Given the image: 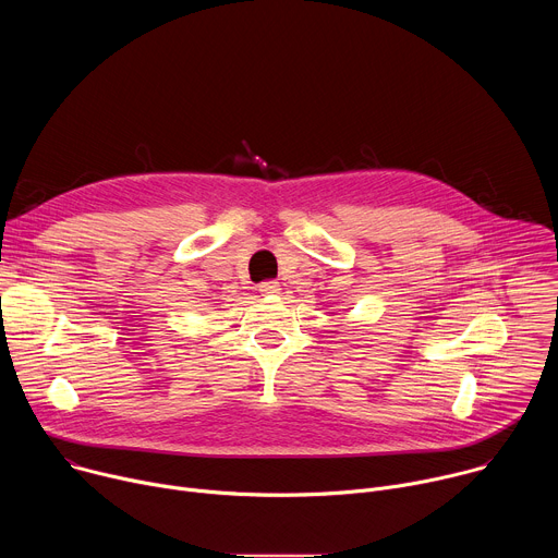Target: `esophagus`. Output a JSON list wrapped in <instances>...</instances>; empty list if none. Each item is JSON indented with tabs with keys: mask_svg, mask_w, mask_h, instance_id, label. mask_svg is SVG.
I'll return each instance as SVG.
<instances>
[{
	"mask_svg": "<svg viewBox=\"0 0 558 558\" xmlns=\"http://www.w3.org/2000/svg\"><path fill=\"white\" fill-rule=\"evenodd\" d=\"M278 289H280V284H278V282H274V280L260 282V287H258V291H260L263 295H271V293H278Z\"/></svg>",
	"mask_w": 558,
	"mask_h": 558,
	"instance_id": "esophagus-1",
	"label": "esophagus"
}]
</instances>
